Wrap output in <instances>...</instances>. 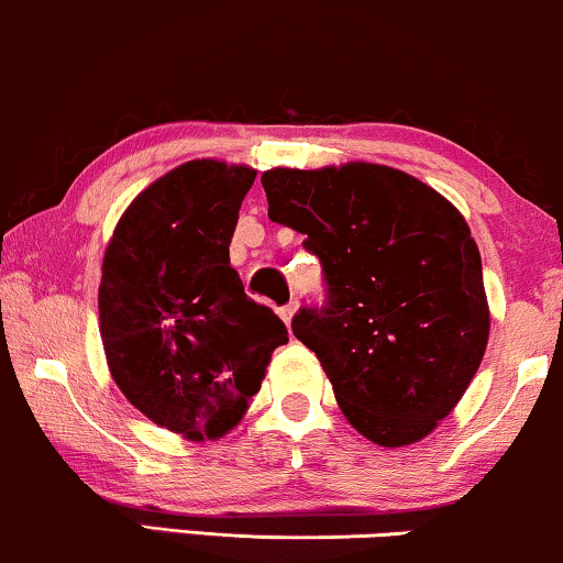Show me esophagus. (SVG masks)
I'll use <instances>...</instances> for the list:
<instances>
[{"label":"esophagus","instance_id":"obj_1","mask_svg":"<svg viewBox=\"0 0 563 563\" xmlns=\"http://www.w3.org/2000/svg\"><path fill=\"white\" fill-rule=\"evenodd\" d=\"M296 311H299V301H290V303H286V307H280V311H277V314H280V320L290 328V322H294Z\"/></svg>","mask_w":563,"mask_h":563}]
</instances>
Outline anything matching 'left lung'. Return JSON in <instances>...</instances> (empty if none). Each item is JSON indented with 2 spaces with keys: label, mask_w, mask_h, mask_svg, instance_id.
I'll return each instance as SVG.
<instances>
[{
  "label": "left lung",
  "mask_w": 563,
  "mask_h": 563,
  "mask_svg": "<svg viewBox=\"0 0 563 563\" xmlns=\"http://www.w3.org/2000/svg\"><path fill=\"white\" fill-rule=\"evenodd\" d=\"M273 222L307 235L328 307L294 335L320 358L354 430L385 449L428 438L477 375L490 335L483 262L464 214L375 162L262 175Z\"/></svg>",
  "instance_id": "left-lung-1"
}]
</instances>
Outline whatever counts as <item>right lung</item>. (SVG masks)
Wrapping results in <instances>:
<instances>
[{
    "instance_id": "add662e5",
    "label": "right lung",
    "mask_w": 563,
    "mask_h": 563,
    "mask_svg": "<svg viewBox=\"0 0 563 563\" xmlns=\"http://www.w3.org/2000/svg\"><path fill=\"white\" fill-rule=\"evenodd\" d=\"M256 170L191 159L146 186L101 262L107 367L141 415L188 440H217L246 415L288 330L249 299L230 239Z\"/></svg>"
}]
</instances>
